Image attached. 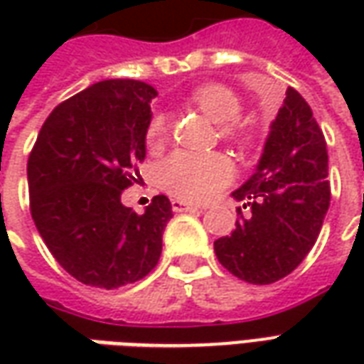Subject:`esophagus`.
Here are the masks:
<instances>
[{"instance_id":"34e87169","label":"esophagus","mask_w":364,"mask_h":364,"mask_svg":"<svg viewBox=\"0 0 364 364\" xmlns=\"http://www.w3.org/2000/svg\"><path fill=\"white\" fill-rule=\"evenodd\" d=\"M171 208H173L175 213H187V210H198L200 206L193 205V203H187V200H179V198H175L173 203H171Z\"/></svg>"}]
</instances>
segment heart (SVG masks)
Listing matches in <instances>:
<instances>
[{
    "label": "heart",
    "mask_w": 364,
    "mask_h": 364,
    "mask_svg": "<svg viewBox=\"0 0 364 364\" xmlns=\"http://www.w3.org/2000/svg\"><path fill=\"white\" fill-rule=\"evenodd\" d=\"M195 101L210 119L230 127L242 117V103L234 91L224 85H205L195 93ZM167 134L164 117H154L148 127V144L156 146ZM234 177V166L222 154H197L179 150L171 154L159 167L161 185L169 193L187 200H200L228 185Z\"/></svg>",
    "instance_id": "1"
}]
</instances>
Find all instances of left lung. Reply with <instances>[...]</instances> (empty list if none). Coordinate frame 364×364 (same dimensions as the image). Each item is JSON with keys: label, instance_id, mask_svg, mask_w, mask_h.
Listing matches in <instances>:
<instances>
[{"label": "left lung", "instance_id": "1", "mask_svg": "<svg viewBox=\"0 0 364 364\" xmlns=\"http://www.w3.org/2000/svg\"><path fill=\"white\" fill-rule=\"evenodd\" d=\"M232 197L250 214L214 242L216 257L245 282L281 281L312 250L329 208L326 138L296 90H287L255 171Z\"/></svg>", "mask_w": 364, "mask_h": 364}]
</instances>
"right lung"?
<instances>
[{"mask_svg": "<svg viewBox=\"0 0 364 364\" xmlns=\"http://www.w3.org/2000/svg\"><path fill=\"white\" fill-rule=\"evenodd\" d=\"M158 91L138 80H105L58 105L27 164L31 214L54 259L74 279L112 290L158 265L171 220L166 195L144 214L120 203L132 167L146 158L150 103Z\"/></svg>", "mask_w": 364, "mask_h": 364, "instance_id": "1", "label": "right lung"}]
</instances>
